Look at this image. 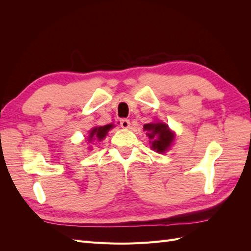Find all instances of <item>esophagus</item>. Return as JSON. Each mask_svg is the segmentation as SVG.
I'll return each mask as SVG.
<instances>
[{
    "mask_svg": "<svg viewBox=\"0 0 251 251\" xmlns=\"http://www.w3.org/2000/svg\"><path fill=\"white\" fill-rule=\"evenodd\" d=\"M120 126H121V127L127 128L128 126H130V120H128V119H126V118L120 119Z\"/></svg>",
    "mask_w": 251,
    "mask_h": 251,
    "instance_id": "esophagus-1",
    "label": "esophagus"
}]
</instances>
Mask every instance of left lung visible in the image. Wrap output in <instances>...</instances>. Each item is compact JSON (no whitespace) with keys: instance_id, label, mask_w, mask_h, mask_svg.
Wrapping results in <instances>:
<instances>
[{"instance_id":"8db88e82","label":"left lung","mask_w":251,"mask_h":251,"mask_svg":"<svg viewBox=\"0 0 251 251\" xmlns=\"http://www.w3.org/2000/svg\"><path fill=\"white\" fill-rule=\"evenodd\" d=\"M144 131H148L147 135L151 140V149L157 153H164L174 140V134L170 131L169 126L161 123L147 124L143 126Z\"/></svg>"}]
</instances>
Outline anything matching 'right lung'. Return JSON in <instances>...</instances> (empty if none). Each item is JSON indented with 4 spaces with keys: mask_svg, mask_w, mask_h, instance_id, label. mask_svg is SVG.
Here are the masks:
<instances>
[{
    "mask_svg": "<svg viewBox=\"0 0 251 251\" xmlns=\"http://www.w3.org/2000/svg\"><path fill=\"white\" fill-rule=\"evenodd\" d=\"M113 127V125H107V126H97V127H94L93 130L90 131V134H89V137H88V141L91 142L93 140H101L105 137V135H107L108 131L111 130V128Z\"/></svg>",
    "mask_w": 251,
    "mask_h": 251,
    "instance_id": "obj_1",
    "label": "right lung"
}]
</instances>
